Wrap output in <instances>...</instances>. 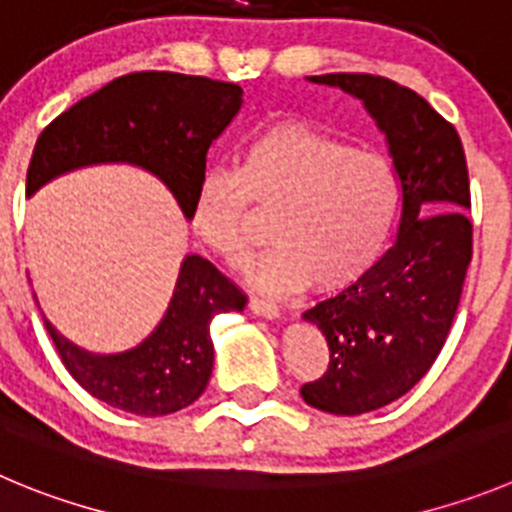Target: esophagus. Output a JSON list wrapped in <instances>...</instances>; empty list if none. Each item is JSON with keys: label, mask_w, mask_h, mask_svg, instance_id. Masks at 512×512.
<instances>
[{"label": "esophagus", "mask_w": 512, "mask_h": 512, "mask_svg": "<svg viewBox=\"0 0 512 512\" xmlns=\"http://www.w3.org/2000/svg\"><path fill=\"white\" fill-rule=\"evenodd\" d=\"M252 313L262 315V318H280V305H275L272 300L265 298H250Z\"/></svg>", "instance_id": "esophagus-1"}]
</instances>
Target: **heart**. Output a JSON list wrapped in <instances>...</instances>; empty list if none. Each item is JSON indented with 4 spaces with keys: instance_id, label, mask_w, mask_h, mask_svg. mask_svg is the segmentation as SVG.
<instances>
[{
    "instance_id": "1",
    "label": "heart",
    "mask_w": 512,
    "mask_h": 512,
    "mask_svg": "<svg viewBox=\"0 0 512 512\" xmlns=\"http://www.w3.org/2000/svg\"><path fill=\"white\" fill-rule=\"evenodd\" d=\"M252 202L275 212V245L247 267L252 285L290 293L313 280L315 288L341 290L381 260L401 191L384 156L283 123L247 143L240 171H204L191 199V227L219 257L242 260L250 250Z\"/></svg>"
}]
</instances>
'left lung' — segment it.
I'll list each match as a JSON object with an SVG mask.
<instances>
[{
    "instance_id": "1",
    "label": "left lung",
    "mask_w": 512,
    "mask_h": 512,
    "mask_svg": "<svg viewBox=\"0 0 512 512\" xmlns=\"http://www.w3.org/2000/svg\"><path fill=\"white\" fill-rule=\"evenodd\" d=\"M308 80L364 103L401 186L394 247L364 278L303 313L331 351L326 374L300 389L305 404L356 417L407 394L447 341L472 260L470 179L455 126L414 90L364 73Z\"/></svg>"
}]
</instances>
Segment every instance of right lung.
I'll list each match as a JSON object with an SVG mask.
<instances>
[{"label":"right lung","instance_id":"1","mask_svg":"<svg viewBox=\"0 0 512 512\" xmlns=\"http://www.w3.org/2000/svg\"><path fill=\"white\" fill-rule=\"evenodd\" d=\"M240 105V85L202 75L148 70L116 78L40 133L27 169V197L73 169L131 164L164 181L191 219L209 146ZM245 303L247 295L212 262L186 255L164 318L131 351L88 353L42 318L65 369L88 394L138 417H164L189 407L207 389L214 366L209 323Z\"/></svg>","mask_w":512,"mask_h":512}]
</instances>
